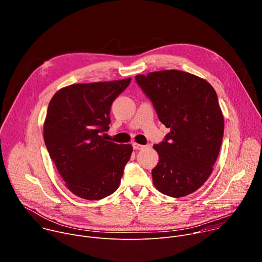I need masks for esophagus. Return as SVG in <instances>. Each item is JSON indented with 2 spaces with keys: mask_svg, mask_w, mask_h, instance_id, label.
Here are the masks:
<instances>
[{
  "mask_svg": "<svg viewBox=\"0 0 262 262\" xmlns=\"http://www.w3.org/2000/svg\"><path fill=\"white\" fill-rule=\"evenodd\" d=\"M148 145H141V144H138V143H133V148L135 149V150H143L144 148H146Z\"/></svg>",
  "mask_w": 262,
  "mask_h": 262,
  "instance_id": "1",
  "label": "esophagus"
}]
</instances>
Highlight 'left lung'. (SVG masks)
Here are the masks:
<instances>
[{
	"instance_id": "left-lung-1",
	"label": "left lung",
	"mask_w": 262,
	"mask_h": 262,
	"mask_svg": "<svg viewBox=\"0 0 262 262\" xmlns=\"http://www.w3.org/2000/svg\"><path fill=\"white\" fill-rule=\"evenodd\" d=\"M136 82L170 129L154 145L156 188L174 198L190 195L207 180L220 152L224 117L216 93L205 80L174 69L139 74Z\"/></svg>"
}]
</instances>
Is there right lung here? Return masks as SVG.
<instances>
[{"instance_id": "obj_1", "label": "right lung", "mask_w": 262, "mask_h": 262, "mask_svg": "<svg viewBox=\"0 0 262 262\" xmlns=\"http://www.w3.org/2000/svg\"><path fill=\"white\" fill-rule=\"evenodd\" d=\"M132 79L74 84L51 99L43 138L67 188L80 198L99 200L120 184L133 147L105 141L113 101Z\"/></svg>"}]
</instances>
